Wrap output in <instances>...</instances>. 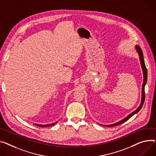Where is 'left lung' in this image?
Returning a JSON list of instances; mask_svg holds the SVG:
<instances>
[{
  "instance_id": "left-lung-1",
  "label": "left lung",
  "mask_w": 156,
  "mask_h": 156,
  "mask_svg": "<svg viewBox=\"0 0 156 156\" xmlns=\"http://www.w3.org/2000/svg\"><path fill=\"white\" fill-rule=\"evenodd\" d=\"M136 49L137 53L139 54V59H140V64H141L142 69V71H143V75H144V80H143V83H142V98H141L140 105L137 108V110H136L134 112L131 113L130 115H129L127 117H126L125 119H123V120H120V121H119V122H118L115 123L111 124V125H101V126H105V127H113V126L120 125V124H122L125 122H126L127 120H128L131 117H132L134 115V114L137 113L141 109V108L142 107V105L144 104V100H145V97H146V95H145V85H146V82H147V68L146 67V65H145L144 56H143V53H142V51L141 48H140V46L136 45Z\"/></svg>"
}]
</instances>
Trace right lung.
<instances>
[{"label":"right lung","mask_w":156,"mask_h":156,"mask_svg":"<svg viewBox=\"0 0 156 156\" xmlns=\"http://www.w3.org/2000/svg\"><path fill=\"white\" fill-rule=\"evenodd\" d=\"M56 123H51V124H46V125H41V124H34V125H35V126H37V127H49V126H54Z\"/></svg>","instance_id":"add662e5"}]
</instances>
